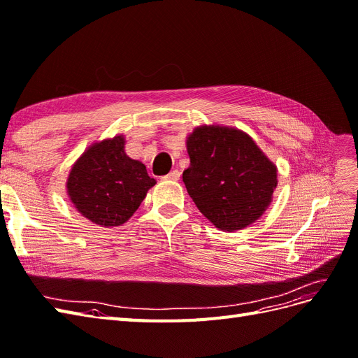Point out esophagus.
I'll use <instances>...</instances> for the list:
<instances>
[{
    "label": "esophagus",
    "instance_id": "34e87169",
    "mask_svg": "<svg viewBox=\"0 0 358 358\" xmlns=\"http://www.w3.org/2000/svg\"><path fill=\"white\" fill-rule=\"evenodd\" d=\"M179 178H180L179 170H171L167 176H164V179H167V180H179Z\"/></svg>",
    "mask_w": 358,
    "mask_h": 358
}]
</instances>
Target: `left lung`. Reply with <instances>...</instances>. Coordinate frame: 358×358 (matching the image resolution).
<instances>
[{"instance_id":"left-lung-1","label":"left lung","mask_w":358,"mask_h":358,"mask_svg":"<svg viewBox=\"0 0 358 358\" xmlns=\"http://www.w3.org/2000/svg\"><path fill=\"white\" fill-rule=\"evenodd\" d=\"M187 150L189 167L183 183L216 229H245L266 212L278 185V169L246 133L201 125L188 136Z\"/></svg>"}]
</instances>
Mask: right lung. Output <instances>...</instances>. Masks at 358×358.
Masks as SVG:
<instances>
[{
    "label": "right lung",
    "instance_id": "right-lung-1",
    "mask_svg": "<svg viewBox=\"0 0 358 358\" xmlns=\"http://www.w3.org/2000/svg\"><path fill=\"white\" fill-rule=\"evenodd\" d=\"M124 136L92 143L74 162L67 194L74 208L91 222L117 227L131 218L155 179L143 162L125 154Z\"/></svg>",
    "mask_w": 358,
    "mask_h": 358
}]
</instances>
